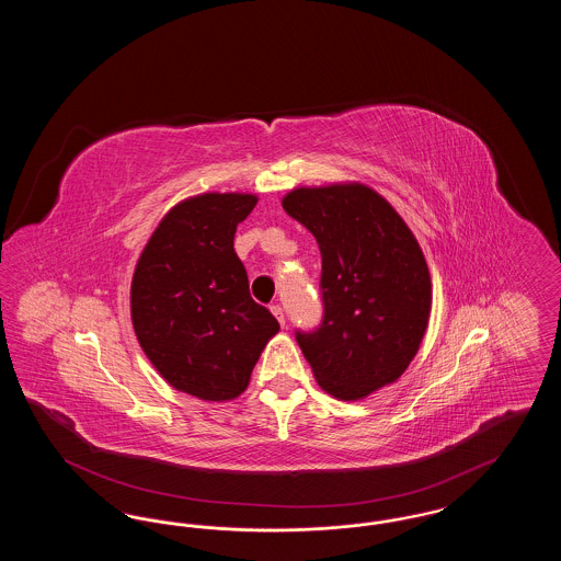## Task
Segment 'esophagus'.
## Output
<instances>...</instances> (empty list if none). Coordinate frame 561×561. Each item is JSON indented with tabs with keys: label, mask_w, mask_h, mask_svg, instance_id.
I'll list each match as a JSON object with an SVG mask.
<instances>
[{
	"label": "esophagus",
	"mask_w": 561,
	"mask_h": 561,
	"mask_svg": "<svg viewBox=\"0 0 561 561\" xmlns=\"http://www.w3.org/2000/svg\"><path fill=\"white\" fill-rule=\"evenodd\" d=\"M271 309V313L277 318V321H279V325H286V318H284V309L279 307V305H271L268 307Z\"/></svg>",
	"instance_id": "esophagus-1"
}]
</instances>
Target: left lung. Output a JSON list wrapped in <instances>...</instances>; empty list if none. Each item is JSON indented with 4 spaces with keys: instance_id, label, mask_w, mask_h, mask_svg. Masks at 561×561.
I'll return each mask as SVG.
<instances>
[{
    "instance_id": "8db88e82",
    "label": "left lung",
    "mask_w": 561,
    "mask_h": 561,
    "mask_svg": "<svg viewBox=\"0 0 561 561\" xmlns=\"http://www.w3.org/2000/svg\"><path fill=\"white\" fill-rule=\"evenodd\" d=\"M282 206L320 245L323 316L316 330H296V343L321 389L359 400L396 382L431 313L419 241L385 197L359 183L294 188Z\"/></svg>"
}]
</instances>
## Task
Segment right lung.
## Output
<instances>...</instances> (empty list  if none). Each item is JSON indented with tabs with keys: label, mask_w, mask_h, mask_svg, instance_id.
<instances>
[{
	"label": "right lung",
	"mask_w": 561,
	"mask_h": 561,
	"mask_svg": "<svg viewBox=\"0 0 561 561\" xmlns=\"http://www.w3.org/2000/svg\"><path fill=\"white\" fill-rule=\"evenodd\" d=\"M248 193L188 197L161 218L134 268L136 339L158 373L199 400L238 398L279 323L252 300L233 250Z\"/></svg>",
	"instance_id": "add662e5"
}]
</instances>
